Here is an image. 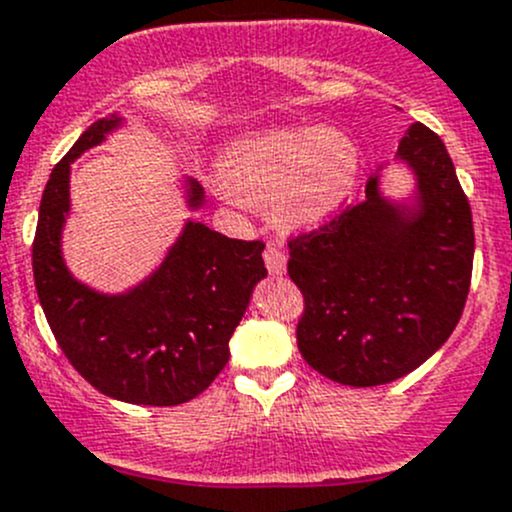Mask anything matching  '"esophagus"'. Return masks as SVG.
<instances>
[{
	"label": "esophagus",
	"instance_id": "1",
	"mask_svg": "<svg viewBox=\"0 0 512 512\" xmlns=\"http://www.w3.org/2000/svg\"><path fill=\"white\" fill-rule=\"evenodd\" d=\"M265 267H267V272H270V275H275V277H280V275H285V270H287V255L282 250H277L275 245H267L265 247Z\"/></svg>",
	"mask_w": 512,
	"mask_h": 512
}]
</instances>
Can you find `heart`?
Segmentation results:
<instances>
[{"label": "heart", "instance_id": "obj_1", "mask_svg": "<svg viewBox=\"0 0 512 512\" xmlns=\"http://www.w3.org/2000/svg\"><path fill=\"white\" fill-rule=\"evenodd\" d=\"M359 168V151L347 133L327 126L275 128L225 148L220 185L245 208H275L285 227L312 230L347 210Z\"/></svg>", "mask_w": 512, "mask_h": 512}]
</instances>
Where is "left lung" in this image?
<instances>
[{
    "instance_id": "obj_1",
    "label": "left lung",
    "mask_w": 512,
    "mask_h": 512,
    "mask_svg": "<svg viewBox=\"0 0 512 512\" xmlns=\"http://www.w3.org/2000/svg\"><path fill=\"white\" fill-rule=\"evenodd\" d=\"M396 160L414 173V203L386 198L376 173L361 203L289 240L287 272L304 294L297 347L344 386L418 369L451 337L471 287L473 215L446 146L411 123Z\"/></svg>"
}]
</instances>
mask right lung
<instances>
[{
    "label": "right lung",
    "mask_w": 512,
    "mask_h": 512,
    "mask_svg": "<svg viewBox=\"0 0 512 512\" xmlns=\"http://www.w3.org/2000/svg\"><path fill=\"white\" fill-rule=\"evenodd\" d=\"M123 123H91L54 165L39 205L32 265L41 309L61 352L94 389L141 406H178L203 394L230 359V337L252 289L267 277L260 240H232L188 220L158 270L121 294L76 280L61 255L69 218L71 163ZM188 208H203L198 180H185Z\"/></svg>",
    "instance_id": "1"
}]
</instances>
